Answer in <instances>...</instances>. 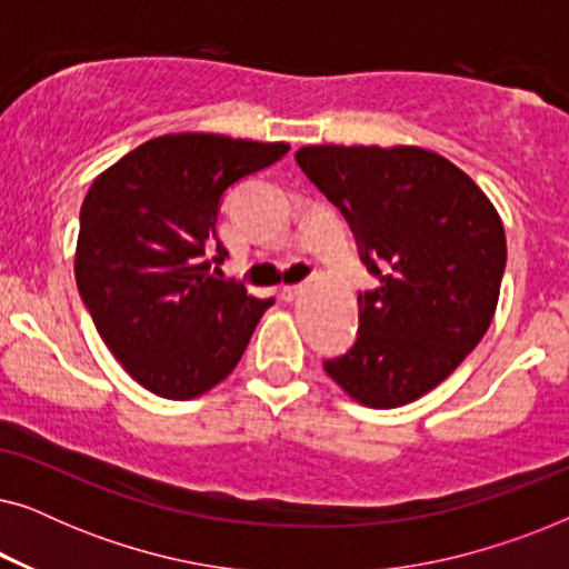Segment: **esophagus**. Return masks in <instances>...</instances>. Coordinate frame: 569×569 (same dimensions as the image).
I'll return each mask as SVG.
<instances>
[{
  "label": "esophagus",
  "instance_id": "34e87169",
  "mask_svg": "<svg viewBox=\"0 0 569 569\" xmlns=\"http://www.w3.org/2000/svg\"><path fill=\"white\" fill-rule=\"evenodd\" d=\"M300 292H302V284H284L282 290H279V295H282V300H287V302H292Z\"/></svg>",
  "mask_w": 569,
  "mask_h": 569
}]
</instances>
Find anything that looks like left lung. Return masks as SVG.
Segmentation results:
<instances>
[{"instance_id":"left-lung-1","label":"left lung","mask_w":569,"mask_h":569,"mask_svg":"<svg viewBox=\"0 0 569 569\" xmlns=\"http://www.w3.org/2000/svg\"><path fill=\"white\" fill-rule=\"evenodd\" d=\"M295 160L345 214L378 279L357 295L355 345L323 370L365 407H403L492 323L508 261L500 214L461 168L419 147H302Z\"/></svg>"}]
</instances>
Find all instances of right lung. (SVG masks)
I'll return each instance as SVG.
<instances>
[{
  "label": "right lung",
  "instance_id": "obj_1",
  "mask_svg": "<svg viewBox=\"0 0 569 569\" xmlns=\"http://www.w3.org/2000/svg\"><path fill=\"white\" fill-rule=\"evenodd\" d=\"M287 150L284 142L168 134L92 181L80 209L77 290L100 339L147 391L173 401L209 391L274 306L211 267L228 256L214 230L224 191Z\"/></svg>",
  "mask_w": 569,
  "mask_h": 569
}]
</instances>
